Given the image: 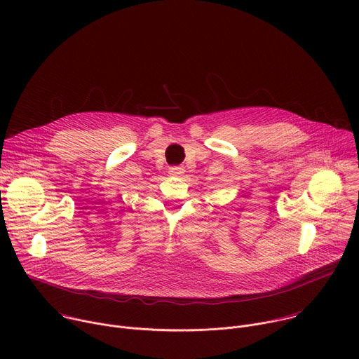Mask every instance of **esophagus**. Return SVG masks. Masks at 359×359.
<instances>
[{
    "instance_id": "obj_1",
    "label": "esophagus",
    "mask_w": 359,
    "mask_h": 359,
    "mask_svg": "<svg viewBox=\"0 0 359 359\" xmlns=\"http://www.w3.org/2000/svg\"><path fill=\"white\" fill-rule=\"evenodd\" d=\"M184 173V168L183 166H173L169 168V175L170 176H182Z\"/></svg>"
}]
</instances>
